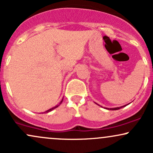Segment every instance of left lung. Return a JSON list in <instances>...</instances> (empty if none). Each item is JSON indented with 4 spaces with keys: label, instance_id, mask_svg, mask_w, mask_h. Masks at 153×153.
I'll use <instances>...</instances> for the list:
<instances>
[{
    "label": "left lung",
    "instance_id": "obj_1",
    "mask_svg": "<svg viewBox=\"0 0 153 153\" xmlns=\"http://www.w3.org/2000/svg\"><path fill=\"white\" fill-rule=\"evenodd\" d=\"M128 105V104H127ZM127 105H124V106H120V107H117V108H107V109H110V110H118V109H120V108H123V107L126 106Z\"/></svg>",
    "mask_w": 153,
    "mask_h": 153
}]
</instances>
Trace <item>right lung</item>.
Instances as JSON below:
<instances>
[{
	"label": "right lung",
	"mask_w": 153,
	"mask_h": 153,
	"mask_svg": "<svg viewBox=\"0 0 153 153\" xmlns=\"http://www.w3.org/2000/svg\"><path fill=\"white\" fill-rule=\"evenodd\" d=\"M62 101H63V99H62V101H60V103H59V104H61V103H62ZM59 105H57V106H54V107H53V108H50V109H49V110L46 111H45V112H44V114H45V113H48V112H50V111H52V110H53V109H54V108H57V107H58V106H59ZM42 114H43V113H42Z\"/></svg>",
	"instance_id": "right-lung-1"
}]
</instances>
